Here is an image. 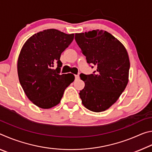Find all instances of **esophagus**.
<instances>
[{
	"mask_svg": "<svg viewBox=\"0 0 152 152\" xmlns=\"http://www.w3.org/2000/svg\"><path fill=\"white\" fill-rule=\"evenodd\" d=\"M79 78H80V76H79L78 74H77V75H75V78H76V80L79 79Z\"/></svg>",
	"mask_w": 152,
	"mask_h": 152,
	"instance_id": "obj_1",
	"label": "esophagus"
}]
</instances>
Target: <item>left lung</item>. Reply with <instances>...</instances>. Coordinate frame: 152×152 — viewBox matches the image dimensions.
Wrapping results in <instances>:
<instances>
[{"instance_id":"obj_1","label":"left lung","mask_w":152,"mask_h":152,"mask_svg":"<svg viewBox=\"0 0 152 152\" xmlns=\"http://www.w3.org/2000/svg\"><path fill=\"white\" fill-rule=\"evenodd\" d=\"M75 40L86 56L87 63L96 70L80 74L85 83L80 91L84 107L93 112H102L116 102L128 83L130 63L121 43L103 30L76 33Z\"/></svg>"}]
</instances>
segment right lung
I'll return each mask as SVG.
<instances>
[{
    "mask_svg": "<svg viewBox=\"0 0 152 152\" xmlns=\"http://www.w3.org/2000/svg\"><path fill=\"white\" fill-rule=\"evenodd\" d=\"M74 35L46 29L32 35L23 46L18 58V76L25 94L36 106L42 109L56 106L74 80L73 74H60L61 54ZM56 64L57 68L53 69Z\"/></svg>",
    "mask_w": 152,
    "mask_h": 152,
    "instance_id": "1",
    "label": "right lung"
}]
</instances>
